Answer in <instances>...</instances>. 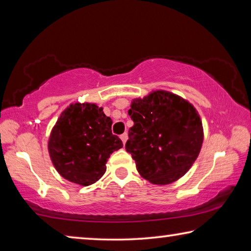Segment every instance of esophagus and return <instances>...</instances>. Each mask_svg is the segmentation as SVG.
Here are the masks:
<instances>
[{"mask_svg":"<svg viewBox=\"0 0 251 251\" xmlns=\"http://www.w3.org/2000/svg\"><path fill=\"white\" fill-rule=\"evenodd\" d=\"M121 139H122L123 144H124V145H125V143L127 142V139H128V135H127V133L122 134V135H121Z\"/></svg>","mask_w":251,"mask_h":251,"instance_id":"1","label":"esophagus"}]
</instances>
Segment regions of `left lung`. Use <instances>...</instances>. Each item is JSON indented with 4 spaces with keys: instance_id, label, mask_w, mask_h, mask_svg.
Listing matches in <instances>:
<instances>
[{
    "instance_id": "8db88e82",
    "label": "left lung",
    "mask_w": 251,
    "mask_h": 251,
    "mask_svg": "<svg viewBox=\"0 0 251 251\" xmlns=\"http://www.w3.org/2000/svg\"><path fill=\"white\" fill-rule=\"evenodd\" d=\"M134 122L126 151L143 178L169 185L193 166L203 142L201 118L192 103L172 92L157 90L131 100Z\"/></svg>"
}]
</instances>
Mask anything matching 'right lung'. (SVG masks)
<instances>
[{
  "label": "right lung",
  "mask_w": 251,
  "mask_h": 251,
  "mask_svg": "<svg viewBox=\"0 0 251 251\" xmlns=\"http://www.w3.org/2000/svg\"><path fill=\"white\" fill-rule=\"evenodd\" d=\"M113 122L95 103H72L50 130V158L66 180L80 186L94 184L106 172L113 151L123 147L112 134Z\"/></svg>",
  "instance_id": "add662e5"
}]
</instances>
